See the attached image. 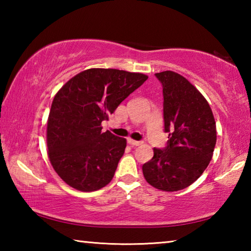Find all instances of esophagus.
Wrapping results in <instances>:
<instances>
[{"label":"esophagus","instance_id":"esophagus-1","mask_svg":"<svg viewBox=\"0 0 251 251\" xmlns=\"http://www.w3.org/2000/svg\"><path fill=\"white\" fill-rule=\"evenodd\" d=\"M128 144L129 145H131V146H139V145H142V142H138V141H134V139H131V138H128Z\"/></svg>","mask_w":251,"mask_h":251}]
</instances>
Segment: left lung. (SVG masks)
I'll return each mask as SVG.
<instances>
[{
    "instance_id": "1",
    "label": "left lung",
    "mask_w": 251,
    "mask_h": 251,
    "mask_svg": "<svg viewBox=\"0 0 251 251\" xmlns=\"http://www.w3.org/2000/svg\"><path fill=\"white\" fill-rule=\"evenodd\" d=\"M163 84L165 131L168 145L154 148L143 165L148 184L163 192H177L196 181L214 154L217 131L207 100L184 76L172 71L156 73Z\"/></svg>"
}]
</instances>
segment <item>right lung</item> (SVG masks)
Returning <instances> with one entry per match:
<instances>
[{
	"mask_svg": "<svg viewBox=\"0 0 251 251\" xmlns=\"http://www.w3.org/2000/svg\"><path fill=\"white\" fill-rule=\"evenodd\" d=\"M148 78L115 69H88L54 96L46 127L50 164L67 185L95 192L113 179L126 139L101 131L123 100Z\"/></svg>",
	"mask_w": 251,
	"mask_h": 251,
	"instance_id": "obj_1",
	"label": "right lung"
}]
</instances>
